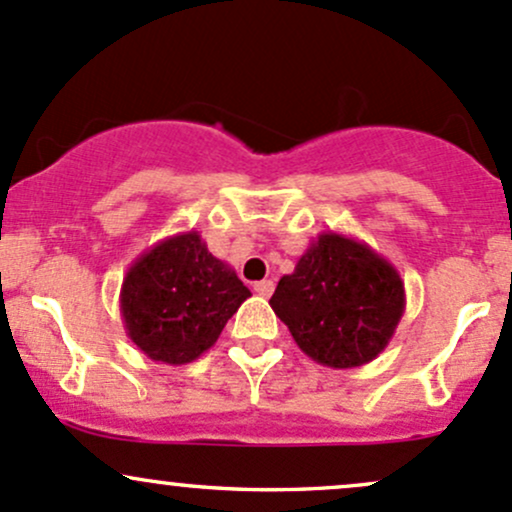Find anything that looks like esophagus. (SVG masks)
I'll return each mask as SVG.
<instances>
[{
    "label": "esophagus",
    "instance_id": "obj_1",
    "mask_svg": "<svg viewBox=\"0 0 512 512\" xmlns=\"http://www.w3.org/2000/svg\"><path fill=\"white\" fill-rule=\"evenodd\" d=\"M272 291H274V282L272 279H262V282H255V294H260V296H272Z\"/></svg>",
    "mask_w": 512,
    "mask_h": 512
}]
</instances>
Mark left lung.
<instances>
[{
  "label": "left lung",
  "instance_id": "obj_1",
  "mask_svg": "<svg viewBox=\"0 0 512 512\" xmlns=\"http://www.w3.org/2000/svg\"><path fill=\"white\" fill-rule=\"evenodd\" d=\"M303 355L352 369L384 352L406 311L401 274L367 243L320 233L269 299Z\"/></svg>",
  "mask_w": 512,
  "mask_h": 512
}]
</instances>
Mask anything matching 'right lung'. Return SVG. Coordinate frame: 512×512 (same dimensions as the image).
Wrapping results in <instances>:
<instances>
[{"label": "right lung", "mask_w": 512, "mask_h": 512, "mask_svg": "<svg viewBox=\"0 0 512 512\" xmlns=\"http://www.w3.org/2000/svg\"><path fill=\"white\" fill-rule=\"evenodd\" d=\"M247 296L233 267L187 230L160 240L128 267L119 301L133 345L153 362L179 367L213 347Z\"/></svg>", "instance_id": "1"}]
</instances>
